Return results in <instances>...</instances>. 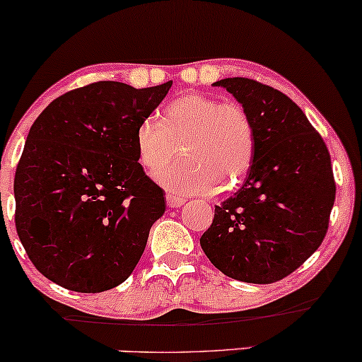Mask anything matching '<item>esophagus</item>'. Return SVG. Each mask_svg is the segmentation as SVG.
<instances>
[{
  "mask_svg": "<svg viewBox=\"0 0 362 362\" xmlns=\"http://www.w3.org/2000/svg\"><path fill=\"white\" fill-rule=\"evenodd\" d=\"M185 204V199L184 197H178V195L168 194L167 195V206L168 207H180Z\"/></svg>",
  "mask_w": 362,
  "mask_h": 362,
  "instance_id": "esophagus-1",
  "label": "esophagus"
}]
</instances>
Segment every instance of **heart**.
Returning a JSON list of instances; mask_svg holds the SVG:
<instances>
[{
	"mask_svg": "<svg viewBox=\"0 0 362 362\" xmlns=\"http://www.w3.org/2000/svg\"><path fill=\"white\" fill-rule=\"evenodd\" d=\"M186 156L156 178L170 192L206 195L235 189L250 168L255 127L243 105L204 93H185L163 107L160 122L146 119L136 131V155L148 172H156L176 154Z\"/></svg>",
	"mask_w": 362,
	"mask_h": 362,
	"instance_id": "obj_1",
	"label": "heart"
}]
</instances>
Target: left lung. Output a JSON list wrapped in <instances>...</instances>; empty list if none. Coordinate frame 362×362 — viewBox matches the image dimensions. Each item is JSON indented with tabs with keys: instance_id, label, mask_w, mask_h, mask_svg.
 Segmentation results:
<instances>
[{
	"instance_id": "left-lung-1",
	"label": "left lung",
	"mask_w": 362,
	"mask_h": 362,
	"mask_svg": "<svg viewBox=\"0 0 362 362\" xmlns=\"http://www.w3.org/2000/svg\"><path fill=\"white\" fill-rule=\"evenodd\" d=\"M247 109L255 153L245 184L216 206L201 247L231 279H284L322 245L335 201L330 153L303 110L250 78L216 81Z\"/></svg>"
}]
</instances>
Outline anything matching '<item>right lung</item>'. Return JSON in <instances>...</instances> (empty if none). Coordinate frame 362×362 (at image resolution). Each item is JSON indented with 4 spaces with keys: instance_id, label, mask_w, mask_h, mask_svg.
<instances>
[{
    "instance_id": "obj_1",
    "label": "right lung",
    "mask_w": 362,
    "mask_h": 362,
    "mask_svg": "<svg viewBox=\"0 0 362 362\" xmlns=\"http://www.w3.org/2000/svg\"><path fill=\"white\" fill-rule=\"evenodd\" d=\"M170 86L90 83L57 97L32 124L15 173V226L49 281L102 293L134 271L167 206L138 161L136 131Z\"/></svg>"
}]
</instances>
